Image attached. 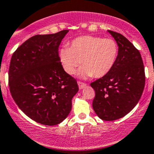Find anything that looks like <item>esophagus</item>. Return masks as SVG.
Segmentation results:
<instances>
[{"mask_svg": "<svg viewBox=\"0 0 154 154\" xmlns=\"http://www.w3.org/2000/svg\"><path fill=\"white\" fill-rule=\"evenodd\" d=\"M77 84H78L79 88H80V89H83V88H84L86 86V83H82V82H80V81H78V82H77Z\"/></svg>", "mask_w": 154, "mask_h": 154, "instance_id": "esophagus-1", "label": "esophagus"}]
</instances>
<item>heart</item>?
Here are the masks:
<instances>
[{
    "instance_id": "b5f03b06",
    "label": "heart",
    "mask_w": 154,
    "mask_h": 154,
    "mask_svg": "<svg viewBox=\"0 0 154 154\" xmlns=\"http://www.w3.org/2000/svg\"><path fill=\"white\" fill-rule=\"evenodd\" d=\"M118 54L119 46L112 38L83 35L73 39L69 48H62L59 58L63 69L71 75L81 63L83 66L78 75L86 79L108 74L116 63Z\"/></svg>"
}]
</instances>
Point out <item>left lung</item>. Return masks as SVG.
I'll use <instances>...</instances> for the list:
<instances>
[{
    "label": "left lung",
    "mask_w": 154,
    "mask_h": 154,
    "mask_svg": "<svg viewBox=\"0 0 154 154\" xmlns=\"http://www.w3.org/2000/svg\"><path fill=\"white\" fill-rule=\"evenodd\" d=\"M119 46L114 66L91 83L95 91L93 109L103 121L125 116L137 104L144 88L145 74L139 51L123 35L108 30Z\"/></svg>",
    "instance_id": "1"
}]
</instances>
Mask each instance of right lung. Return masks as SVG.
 I'll return each instance as SVG.
<instances>
[{
	"mask_svg": "<svg viewBox=\"0 0 154 154\" xmlns=\"http://www.w3.org/2000/svg\"><path fill=\"white\" fill-rule=\"evenodd\" d=\"M68 32L34 35L11 58L9 86L12 98L24 114L42 125L64 121L79 90L77 80L65 71L59 58V46Z\"/></svg>",
	"mask_w": 154,
	"mask_h": 154,
	"instance_id": "1",
	"label": "right lung"
}]
</instances>
